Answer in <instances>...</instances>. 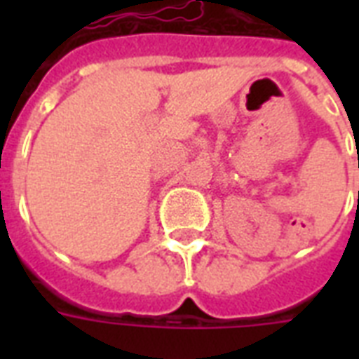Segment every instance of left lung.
Returning <instances> with one entry per match:
<instances>
[{
    "label": "left lung",
    "instance_id": "1",
    "mask_svg": "<svg viewBox=\"0 0 359 359\" xmlns=\"http://www.w3.org/2000/svg\"><path fill=\"white\" fill-rule=\"evenodd\" d=\"M358 168H359V162H358ZM358 199H359V191H358Z\"/></svg>",
    "mask_w": 359,
    "mask_h": 359
}]
</instances>
